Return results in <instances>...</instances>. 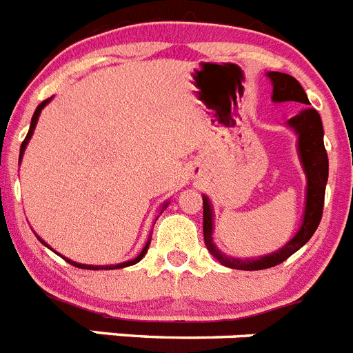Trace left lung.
I'll return each instance as SVG.
<instances>
[{
    "label": "left lung",
    "mask_w": 353,
    "mask_h": 353,
    "mask_svg": "<svg viewBox=\"0 0 353 353\" xmlns=\"http://www.w3.org/2000/svg\"><path fill=\"white\" fill-rule=\"evenodd\" d=\"M267 77L272 83V102H301L310 105L307 95L295 77L283 72H267ZM286 125L297 134V152L301 166L305 174V205L304 215L299 232L292 236L279 251L270 252L260 258H233L228 256L214 244V208L208 196L203 194V236L205 245L212 256L224 267L236 270H263L283 263L293 252H297L316 232L322 219L325 185L329 179V159L323 146L322 118L316 109L304 108L299 114L290 118Z\"/></svg>",
    "instance_id": "1"
}]
</instances>
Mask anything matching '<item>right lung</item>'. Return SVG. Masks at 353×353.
Wrapping results in <instances>:
<instances>
[{"label": "right lung", "mask_w": 353, "mask_h": 353, "mask_svg": "<svg viewBox=\"0 0 353 353\" xmlns=\"http://www.w3.org/2000/svg\"><path fill=\"white\" fill-rule=\"evenodd\" d=\"M52 101V97L51 99H48V101H43V102H40L39 104V108L35 109V113H33V118H31V123H30V130H28V134H26V138H24V141H23V145H21V152H19V162H21V159H23V155H24V150H26V146H28V143H30V139H31V136H33V130H35V127H37V121H39V117H40V113H42V109L46 108V105L49 104V102ZM168 207V201L164 205H162L161 207V214H162V210H164V208ZM157 221V219H155ZM37 239L40 240V242H42L43 245H48L46 244V242H43L42 239H40L39 235H37ZM148 245H150V239H148V242H146V245L145 248H143V251L139 252L138 256L134 258V260H129V261H123V263H117V265H84V263H77V261H72V260H68V258H65V260L68 261V263L70 265H74V267H79V269H88V270H113V269H123V267H130V265H134V263H138L139 260H141L143 256H145L146 254V251H148ZM49 248V245H48Z\"/></svg>", "instance_id": "obj_1"}]
</instances>
